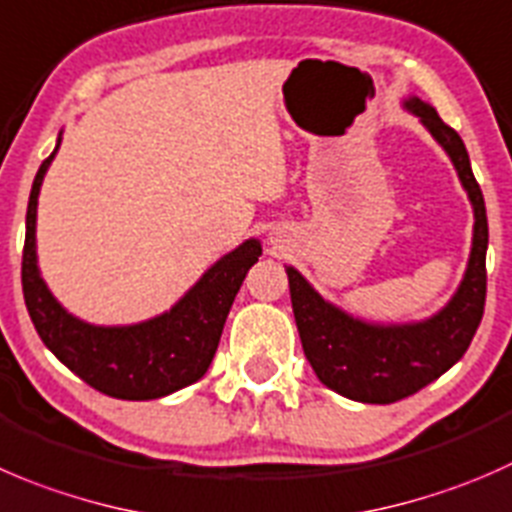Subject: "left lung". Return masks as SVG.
Listing matches in <instances>:
<instances>
[{
	"instance_id": "left-lung-1",
	"label": "left lung",
	"mask_w": 512,
	"mask_h": 512,
	"mask_svg": "<svg viewBox=\"0 0 512 512\" xmlns=\"http://www.w3.org/2000/svg\"><path fill=\"white\" fill-rule=\"evenodd\" d=\"M403 107L423 122L453 162L473 205V245L463 280L448 305L418 322L382 325L362 320L325 300L295 267H285L307 362L325 388L355 403L390 405L423 390L465 355L483 320L488 215L468 150L458 132L448 127L428 102L408 97L403 99Z\"/></svg>"
}]
</instances>
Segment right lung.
Instances as JSON below:
<instances>
[{
    "mask_svg": "<svg viewBox=\"0 0 512 512\" xmlns=\"http://www.w3.org/2000/svg\"><path fill=\"white\" fill-rule=\"evenodd\" d=\"M62 145L42 162L27 205L22 290L29 317L62 365L99 393L119 400H157L200 380L220 345L230 307L247 270L262 255L257 237L222 255L162 315L135 325H92L62 307L37 262V205L44 175Z\"/></svg>",
    "mask_w": 512,
    "mask_h": 512,
    "instance_id": "right-lung-1",
    "label": "right lung"
}]
</instances>
